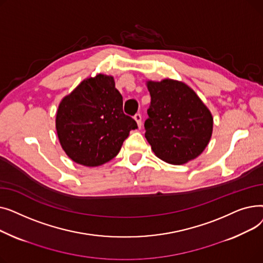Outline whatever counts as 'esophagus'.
<instances>
[{"label":"esophagus","mask_w":263,"mask_h":263,"mask_svg":"<svg viewBox=\"0 0 263 263\" xmlns=\"http://www.w3.org/2000/svg\"><path fill=\"white\" fill-rule=\"evenodd\" d=\"M134 119L136 120L137 126H139V128H141L142 127V115L140 113H136L134 115Z\"/></svg>","instance_id":"34e87169"}]
</instances>
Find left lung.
Listing matches in <instances>:
<instances>
[{
  "label": "left lung",
  "mask_w": 263,
  "mask_h": 263,
  "mask_svg": "<svg viewBox=\"0 0 263 263\" xmlns=\"http://www.w3.org/2000/svg\"><path fill=\"white\" fill-rule=\"evenodd\" d=\"M151 102L145 137L158 158L183 164L197 158L208 145L213 128L210 110L182 82L147 83Z\"/></svg>",
  "instance_id": "1"
}]
</instances>
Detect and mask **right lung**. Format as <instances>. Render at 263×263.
Returning <instances> with one entry per match:
<instances>
[{"instance_id": "obj_1", "label": "right lung", "mask_w": 263, "mask_h": 263, "mask_svg": "<svg viewBox=\"0 0 263 263\" xmlns=\"http://www.w3.org/2000/svg\"><path fill=\"white\" fill-rule=\"evenodd\" d=\"M136 121L123 113L113 77L89 78L60 103L57 131L67 156L85 166L115 158Z\"/></svg>"}]
</instances>
